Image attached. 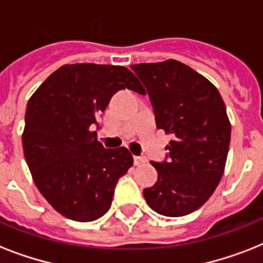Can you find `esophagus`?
Returning a JSON list of instances; mask_svg holds the SVG:
<instances>
[{"mask_svg":"<svg viewBox=\"0 0 263 263\" xmlns=\"http://www.w3.org/2000/svg\"><path fill=\"white\" fill-rule=\"evenodd\" d=\"M134 162L136 166H142L147 162V160H146V157H134Z\"/></svg>","mask_w":263,"mask_h":263,"instance_id":"esophagus-1","label":"esophagus"}]
</instances>
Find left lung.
Returning a JSON list of instances; mask_svg holds the SVG:
<instances>
[{
	"mask_svg": "<svg viewBox=\"0 0 263 263\" xmlns=\"http://www.w3.org/2000/svg\"><path fill=\"white\" fill-rule=\"evenodd\" d=\"M131 69L147 88L157 128L172 136L168 162H152L158 181L144 190V199L158 214L187 216L213 195L224 175L231 140L225 103L210 80L176 60Z\"/></svg>",
	"mask_w": 263,
	"mask_h": 263,
	"instance_id": "obj_1",
	"label": "left lung"
}]
</instances>
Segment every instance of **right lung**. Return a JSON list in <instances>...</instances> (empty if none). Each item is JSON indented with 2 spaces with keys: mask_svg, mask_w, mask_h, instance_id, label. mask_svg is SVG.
Listing matches in <instances>:
<instances>
[{
  "mask_svg": "<svg viewBox=\"0 0 263 263\" xmlns=\"http://www.w3.org/2000/svg\"><path fill=\"white\" fill-rule=\"evenodd\" d=\"M123 88L144 94L125 67L65 64L27 103V165L43 198L67 218L88 222L102 217L119 179L134 165L128 148H103L91 131L111 95Z\"/></svg>",
  "mask_w": 263,
  "mask_h": 263,
  "instance_id": "obj_1",
  "label": "right lung"
}]
</instances>
